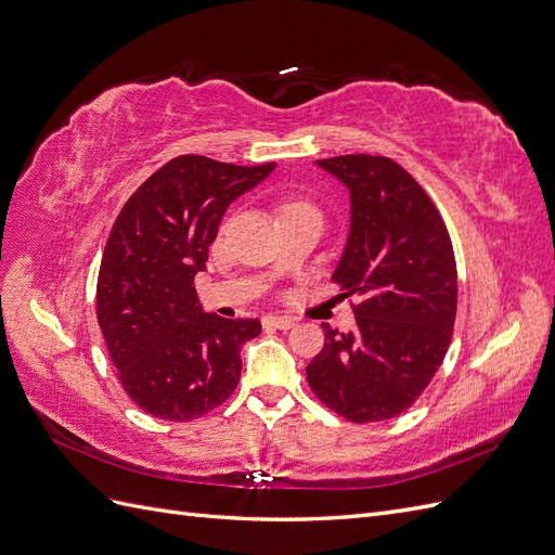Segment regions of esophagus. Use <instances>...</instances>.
I'll return each instance as SVG.
<instances>
[{
	"label": "esophagus",
	"instance_id": "34e87169",
	"mask_svg": "<svg viewBox=\"0 0 555 555\" xmlns=\"http://www.w3.org/2000/svg\"><path fill=\"white\" fill-rule=\"evenodd\" d=\"M263 322H266V326H273V328H280V331H287V328H292V326L296 324V319H292V317H284V314H271V317H266Z\"/></svg>",
	"mask_w": 555,
	"mask_h": 555
}]
</instances>
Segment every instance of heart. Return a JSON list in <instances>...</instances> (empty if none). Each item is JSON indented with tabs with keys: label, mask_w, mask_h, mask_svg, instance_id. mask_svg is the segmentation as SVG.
Instances as JSON below:
<instances>
[{
	"label": "heart",
	"mask_w": 555,
	"mask_h": 555,
	"mask_svg": "<svg viewBox=\"0 0 555 555\" xmlns=\"http://www.w3.org/2000/svg\"><path fill=\"white\" fill-rule=\"evenodd\" d=\"M287 210H312V212H317V208H312L310 204H304V201H298V204H289Z\"/></svg>",
	"instance_id": "b5f03b06"
}]
</instances>
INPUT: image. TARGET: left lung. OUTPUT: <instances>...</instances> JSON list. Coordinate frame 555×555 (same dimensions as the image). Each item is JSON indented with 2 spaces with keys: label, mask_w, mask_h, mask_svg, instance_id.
I'll return each mask as SVG.
<instances>
[{
  "label": "left lung",
  "mask_w": 555,
  "mask_h": 555,
  "mask_svg": "<svg viewBox=\"0 0 555 555\" xmlns=\"http://www.w3.org/2000/svg\"><path fill=\"white\" fill-rule=\"evenodd\" d=\"M317 166L349 190V236L331 280L361 304L351 306L349 333L324 324L308 384L349 422H384L405 412L444 361L459 304L456 259L438 208L393 159L343 155Z\"/></svg>",
  "instance_id": "1"
}]
</instances>
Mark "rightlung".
Here are the masks:
<instances>
[{
  "mask_svg": "<svg viewBox=\"0 0 555 555\" xmlns=\"http://www.w3.org/2000/svg\"><path fill=\"white\" fill-rule=\"evenodd\" d=\"M273 162L236 166L201 155L166 162L129 196L96 280V322L127 396L166 422L215 410L241 379V345L259 319L204 312L194 287L231 201Z\"/></svg>",
  "mask_w": 555,
  "mask_h": 555,
  "instance_id": "obj_1",
  "label": "right lung"
}]
</instances>
